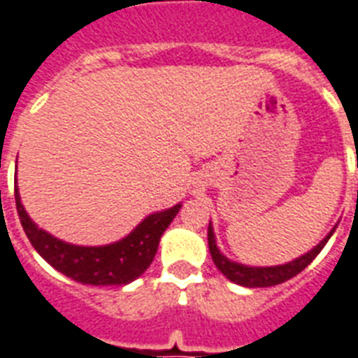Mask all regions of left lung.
Returning <instances> with one entry per match:
<instances>
[{
    "mask_svg": "<svg viewBox=\"0 0 358 358\" xmlns=\"http://www.w3.org/2000/svg\"><path fill=\"white\" fill-rule=\"evenodd\" d=\"M336 227H338V223L334 224L331 232L316 247H312L308 252L297 256L295 260L286 262V264H278V266H247V264H241V262L230 260L229 256H224L221 252V249L217 247V239H215L212 221L208 224V247H210V255L213 258V264L217 266L219 271L223 273L230 282L245 286V288H269V286H277L280 282H286L292 277H295L297 273L303 271L322 252V249L327 245L331 236L334 234Z\"/></svg>",
    "mask_w": 358,
    "mask_h": 358,
    "instance_id": "left-lung-1",
    "label": "left lung"
}]
</instances>
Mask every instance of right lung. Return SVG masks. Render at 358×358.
<instances>
[{
	"instance_id": "add662e5",
	"label": "right lung",
	"mask_w": 358,
	"mask_h": 358,
	"mask_svg": "<svg viewBox=\"0 0 358 358\" xmlns=\"http://www.w3.org/2000/svg\"><path fill=\"white\" fill-rule=\"evenodd\" d=\"M20 221L35 250L59 273L91 286H124L134 282L154 260L163 232L173 223L182 202L146 215L128 236L108 245H74L55 238L29 217L14 185Z\"/></svg>"
}]
</instances>
